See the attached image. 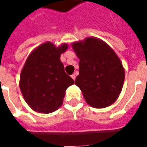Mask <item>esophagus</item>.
Here are the masks:
<instances>
[{
    "label": "esophagus",
    "instance_id": "34e87169",
    "mask_svg": "<svg viewBox=\"0 0 147 147\" xmlns=\"http://www.w3.org/2000/svg\"><path fill=\"white\" fill-rule=\"evenodd\" d=\"M76 75H75V74H73V75H71V78H72V79H73V80H76Z\"/></svg>",
    "mask_w": 147,
    "mask_h": 147
}]
</instances>
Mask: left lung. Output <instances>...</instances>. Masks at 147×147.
Listing matches in <instances>:
<instances>
[{"mask_svg":"<svg viewBox=\"0 0 147 147\" xmlns=\"http://www.w3.org/2000/svg\"><path fill=\"white\" fill-rule=\"evenodd\" d=\"M80 59L76 85L86 103L93 108L113 105L123 88L125 71L119 57L110 46L95 37H86L71 43Z\"/></svg>","mask_w":147,"mask_h":147,"instance_id":"obj_1","label":"left lung"}]
</instances>
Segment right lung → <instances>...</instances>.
<instances>
[{
	"label": "right lung",
	"mask_w": 147,
	"mask_h": 147,
	"mask_svg": "<svg viewBox=\"0 0 147 147\" xmlns=\"http://www.w3.org/2000/svg\"><path fill=\"white\" fill-rule=\"evenodd\" d=\"M67 43L58 46L45 42L34 49L22 68L20 88L25 102L34 112L50 113L63 104L66 90L75 82L64 71L61 55Z\"/></svg>",
	"instance_id": "add662e5"
}]
</instances>
